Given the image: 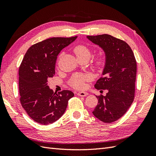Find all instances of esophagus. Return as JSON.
Segmentation results:
<instances>
[{"label":"esophagus","instance_id":"esophagus-1","mask_svg":"<svg viewBox=\"0 0 156 156\" xmlns=\"http://www.w3.org/2000/svg\"><path fill=\"white\" fill-rule=\"evenodd\" d=\"M77 95L79 96L84 97V96H87V95H88V93H87L86 92H79L77 93Z\"/></svg>","mask_w":156,"mask_h":156}]
</instances>
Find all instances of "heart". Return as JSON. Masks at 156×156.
<instances>
[{
  "label": "heart",
  "mask_w": 156,
  "mask_h": 156,
  "mask_svg": "<svg viewBox=\"0 0 156 156\" xmlns=\"http://www.w3.org/2000/svg\"><path fill=\"white\" fill-rule=\"evenodd\" d=\"M74 53L76 55L77 58H90L92 53L91 50L88 47L84 45H78L75 46L73 49ZM105 63V58L104 56L100 55L96 58L94 61V65L97 68H101L104 66ZM90 79L89 75L84 74H75L71 77L69 83L70 85L75 88L83 89L85 87L86 81Z\"/></svg>",
  "instance_id": "1"
}]
</instances>
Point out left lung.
I'll list each match as a JSON object with an SVG mask.
<instances>
[{
  "label": "left lung",
  "instance_id": "left-lung-1",
  "mask_svg": "<svg viewBox=\"0 0 156 156\" xmlns=\"http://www.w3.org/2000/svg\"><path fill=\"white\" fill-rule=\"evenodd\" d=\"M87 37L101 48L105 55L102 77L94 87L108 92L105 96H96L98 103L92 113L100 120L111 123L123 116L133 101L136 60L129 45L123 40L108 34Z\"/></svg>",
  "mask_w": 156,
  "mask_h": 156
}]
</instances>
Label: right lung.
Masks as SVG:
<instances>
[{"mask_svg":"<svg viewBox=\"0 0 156 156\" xmlns=\"http://www.w3.org/2000/svg\"><path fill=\"white\" fill-rule=\"evenodd\" d=\"M77 37H51L38 42L27 50L22 60L19 69L20 101L27 114L37 123L47 125L58 120L74 96L66 90L54 92L48 81L55 73L57 56Z\"/></svg>","mask_w":156,"mask_h":156,"instance_id":"obj_1","label":"right lung"}]
</instances>
